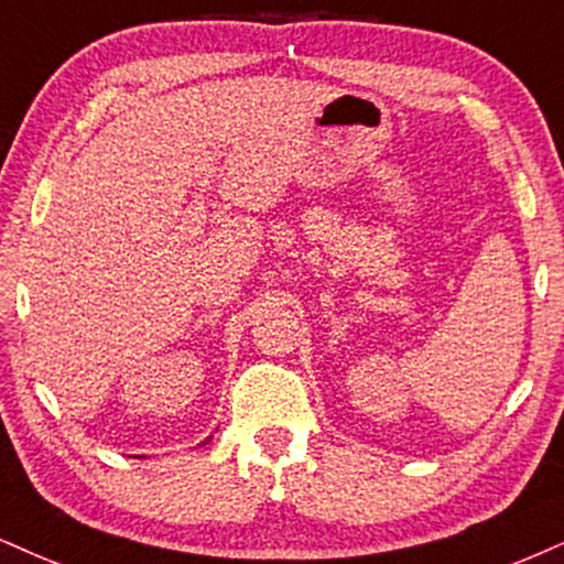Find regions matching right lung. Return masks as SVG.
<instances>
[{
  "mask_svg": "<svg viewBox=\"0 0 564 564\" xmlns=\"http://www.w3.org/2000/svg\"><path fill=\"white\" fill-rule=\"evenodd\" d=\"M208 440H212V436H208ZM208 440H206V442H208Z\"/></svg>",
  "mask_w": 564,
  "mask_h": 564,
  "instance_id": "1",
  "label": "right lung"
}]
</instances>
